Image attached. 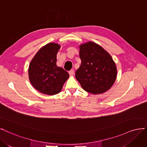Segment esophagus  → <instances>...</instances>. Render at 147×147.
I'll use <instances>...</instances> for the list:
<instances>
[{"label": "esophagus", "instance_id": "esophagus-1", "mask_svg": "<svg viewBox=\"0 0 147 147\" xmlns=\"http://www.w3.org/2000/svg\"><path fill=\"white\" fill-rule=\"evenodd\" d=\"M69 74L70 76H73L74 74V69H71L70 71H69Z\"/></svg>", "mask_w": 147, "mask_h": 147}]
</instances>
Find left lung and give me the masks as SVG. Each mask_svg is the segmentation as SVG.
I'll use <instances>...</instances> for the list:
<instances>
[{"mask_svg": "<svg viewBox=\"0 0 147 147\" xmlns=\"http://www.w3.org/2000/svg\"><path fill=\"white\" fill-rule=\"evenodd\" d=\"M81 65L75 73L84 90L100 94L108 90L115 81L117 68L112 57L93 42L80 46Z\"/></svg>", "mask_w": 147, "mask_h": 147, "instance_id": "1", "label": "left lung"}]
</instances>
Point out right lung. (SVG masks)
I'll list each match as a JSON object with an SVG mask.
<instances>
[{"label":"right lung","instance_id":"1","mask_svg":"<svg viewBox=\"0 0 147 147\" xmlns=\"http://www.w3.org/2000/svg\"><path fill=\"white\" fill-rule=\"evenodd\" d=\"M60 48L51 42L41 48L31 61L29 68L30 81L40 92L54 95L59 93L69 78L68 73L57 66V54Z\"/></svg>","mask_w":147,"mask_h":147}]
</instances>
